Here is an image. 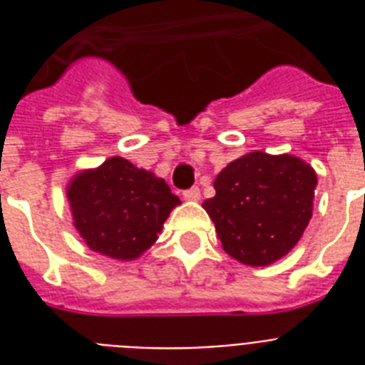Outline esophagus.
<instances>
[{"label":"esophagus","mask_w":365,"mask_h":365,"mask_svg":"<svg viewBox=\"0 0 365 365\" xmlns=\"http://www.w3.org/2000/svg\"><path fill=\"white\" fill-rule=\"evenodd\" d=\"M183 199L193 200V202H197V200L200 199V189L199 187H191V189H187V191H183Z\"/></svg>","instance_id":"34e87169"}]
</instances>
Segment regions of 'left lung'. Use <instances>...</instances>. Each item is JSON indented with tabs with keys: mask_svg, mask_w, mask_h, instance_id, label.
I'll return each instance as SVG.
<instances>
[{
	"mask_svg": "<svg viewBox=\"0 0 365 365\" xmlns=\"http://www.w3.org/2000/svg\"><path fill=\"white\" fill-rule=\"evenodd\" d=\"M317 172L289 153L250 151L216 176V197L202 208L216 225L223 250L242 265L282 259L312 217Z\"/></svg>",
	"mask_w": 365,
	"mask_h": 365,
	"instance_id": "8db88e82",
	"label": "left lung"
}]
</instances>
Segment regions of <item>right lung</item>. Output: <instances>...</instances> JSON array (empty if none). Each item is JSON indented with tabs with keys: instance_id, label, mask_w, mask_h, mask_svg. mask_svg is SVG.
I'll return each instance as SVG.
<instances>
[{
	"instance_id": "add662e5",
	"label": "right lung",
	"mask_w": 365,
	"mask_h": 365,
	"mask_svg": "<svg viewBox=\"0 0 365 365\" xmlns=\"http://www.w3.org/2000/svg\"><path fill=\"white\" fill-rule=\"evenodd\" d=\"M66 197L83 242L117 261L138 259L151 248L166 217L182 205L163 178L123 157L77 172Z\"/></svg>"
}]
</instances>
